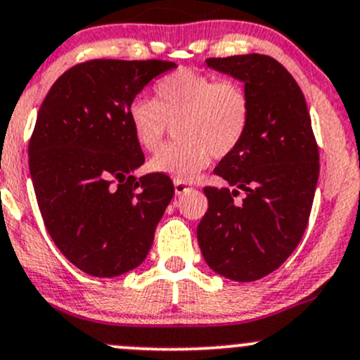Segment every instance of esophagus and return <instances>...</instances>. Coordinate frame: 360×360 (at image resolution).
I'll use <instances>...</instances> for the list:
<instances>
[{"instance_id": "1", "label": "esophagus", "mask_w": 360, "mask_h": 360, "mask_svg": "<svg viewBox=\"0 0 360 360\" xmlns=\"http://www.w3.org/2000/svg\"><path fill=\"white\" fill-rule=\"evenodd\" d=\"M186 190H190V184L184 183V181H174V191H176V195H183Z\"/></svg>"}]
</instances>
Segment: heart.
<instances>
[{
    "label": "heart",
    "instance_id": "b5f03b06",
    "mask_svg": "<svg viewBox=\"0 0 360 360\" xmlns=\"http://www.w3.org/2000/svg\"><path fill=\"white\" fill-rule=\"evenodd\" d=\"M155 101L137 97L127 118L134 139L155 151L174 125V143L148 162L155 174L191 181L212 157H230L238 150L252 123V97L235 78H216L193 69H177L155 83Z\"/></svg>",
    "mask_w": 360,
    "mask_h": 360
}]
</instances>
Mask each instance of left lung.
Here are the masks:
<instances>
[{"instance_id": "1", "label": "left lung", "mask_w": 360, "mask_h": 360, "mask_svg": "<svg viewBox=\"0 0 360 360\" xmlns=\"http://www.w3.org/2000/svg\"><path fill=\"white\" fill-rule=\"evenodd\" d=\"M205 63L245 83L252 123L238 150L214 169L237 190L203 188L209 209L198 223V245L216 274L252 282L277 270L307 230L319 179V146L303 92L278 60L248 53ZM240 191L246 197L235 204Z\"/></svg>"}]
</instances>
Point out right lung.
Masks as SVG:
<instances>
[{
  "instance_id": "right-lung-1",
  "label": "right lung",
  "mask_w": 360,
  "mask_h": 360,
  "mask_svg": "<svg viewBox=\"0 0 360 360\" xmlns=\"http://www.w3.org/2000/svg\"><path fill=\"white\" fill-rule=\"evenodd\" d=\"M169 60L92 59L69 68L46 94L29 139V172L43 223L85 274L116 277L150 252L174 197L169 176L134 177L144 153L127 110Z\"/></svg>"
}]
</instances>
